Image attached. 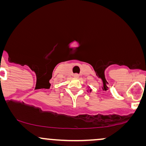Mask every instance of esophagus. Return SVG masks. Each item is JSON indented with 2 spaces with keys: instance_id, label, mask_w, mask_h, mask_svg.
<instances>
[{
  "instance_id": "1",
  "label": "esophagus",
  "mask_w": 146,
  "mask_h": 146,
  "mask_svg": "<svg viewBox=\"0 0 146 146\" xmlns=\"http://www.w3.org/2000/svg\"><path fill=\"white\" fill-rule=\"evenodd\" d=\"M74 77L76 78H77L79 77V76H78V74H75L74 76Z\"/></svg>"
}]
</instances>
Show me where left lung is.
Here are the masks:
<instances>
[{"label":"left lung","instance_id":"left-lung-1","mask_svg":"<svg viewBox=\"0 0 146 146\" xmlns=\"http://www.w3.org/2000/svg\"><path fill=\"white\" fill-rule=\"evenodd\" d=\"M90 92H92V90H90Z\"/></svg>","mask_w":146,"mask_h":146}]
</instances>
